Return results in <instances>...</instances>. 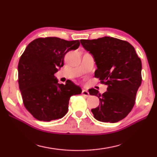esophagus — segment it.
<instances>
[{
  "mask_svg": "<svg viewBox=\"0 0 157 157\" xmlns=\"http://www.w3.org/2000/svg\"><path fill=\"white\" fill-rule=\"evenodd\" d=\"M82 94L83 95H84V96H86V97H89V91H86V90H85V89H83L82 90Z\"/></svg>",
  "mask_w": 157,
  "mask_h": 157,
  "instance_id": "obj_1",
  "label": "esophagus"
}]
</instances>
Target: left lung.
<instances>
[{"mask_svg":"<svg viewBox=\"0 0 157 157\" xmlns=\"http://www.w3.org/2000/svg\"><path fill=\"white\" fill-rule=\"evenodd\" d=\"M80 42L94 58L95 77L107 86L102 94L89 89L90 95L100 99L99 106L91 109L94 118L111 123L123 120L134 107L141 84L142 63L136 50L127 41L110 36Z\"/></svg>","mask_w":157,"mask_h":157,"instance_id":"obj_1","label":"left lung"}]
</instances>
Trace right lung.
Masks as SVG:
<instances>
[{
  "label": "right lung",
  "mask_w": 157,
  "mask_h": 157,
  "mask_svg": "<svg viewBox=\"0 0 157 157\" xmlns=\"http://www.w3.org/2000/svg\"><path fill=\"white\" fill-rule=\"evenodd\" d=\"M79 40L58 37L34 39L18 62V85L25 107L39 121L62 118L68 112L70 98L82 89L68 79L59 84L54 74L63 66L65 55L79 46Z\"/></svg>",
  "instance_id": "obj_1"
}]
</instances>
